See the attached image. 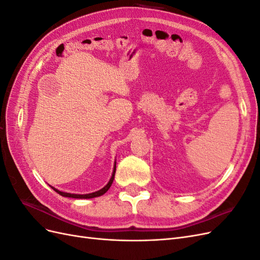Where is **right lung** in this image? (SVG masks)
Segmentation results:
<instances>
[{"label": "right lung", "mask_w": 260, "mask_h": 260, "mask_svg": "<svg viewBox=\"0 0 260 260\" xmlns=\"http://www.w3.org/2000/svg\"><path fill=\"white\" fill-rule=\"evenodd\" d=\"M115 172H116V162H115V167H114L113 176H112L111 180H109V182H108V183H107L103 188H101L100 191H96V192H94V193L80 195V194H70V193L60 192V191L56 190V188H54V187H53V190H54L55 192H57L59 195H61V196H65V198H73V199H93V198H98V196H101V195L105 194V193L108 191V188L111 187V185H112V183H113V181H114V178H115Z\"/></svg>", "instance_id": "1"}]
</instances>
